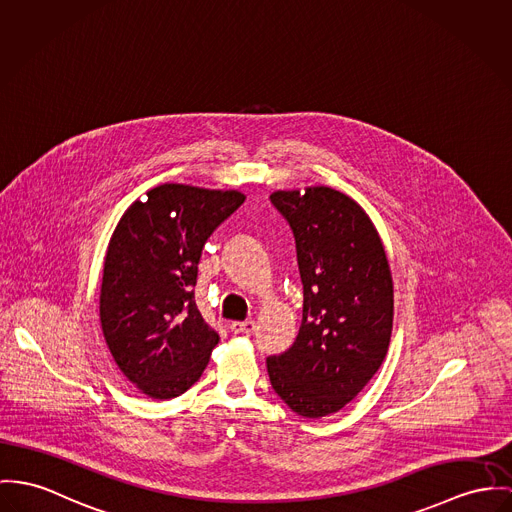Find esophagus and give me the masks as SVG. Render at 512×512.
Returning <instances> with one entry per match:
<instances>
[{"mask_svg":"<svg viewBox=\"0 0 512 512\" xmlns=\"http://www.w3.org/2000/svg\"><path fill=\"white\" fill-rule=\"evenodd\" d=\"M255 321H234L232 325H230V329L234 331V333H253L255 331Z\"/></svg>","mask_w":512,"mask_h":512,"instance_id":"esophagus-1","label":"esophagus"}]
</instances>
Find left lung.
<instances>
[{
	"label": "left lung",
	"mask_w": 512,
	"mask_h": 512,
	"mask_svg": "<svg viewBox=\"0 0 512 512\" xmlns=\"http://www.w3.org/2000/svg\"><path fill=\"white\" fill-rule=\"evenodd\" d=\"M304 284L296 343L267 358L278 397L319 419L343 409L382 366L394 323V280L384 243L364 208L329 187L275 191Z\"/></svg>",
	"instance_id": "8db88e82"
}]
</instances>
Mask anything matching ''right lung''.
I'll return each mask as SVG.
<instances>
[{
  "label": "right lung",
  "mask_w": 512,
  "mask_h": 512,
  "mask_svg": "<svg viewBox=\"0 0 512 512\" xmlns=\"http://www.w3.org/2000/svg\"><path fill=\"white\" fill-rule=\"evenodd\" d=\"M243 200L239 191L165 183L118 220L99 319L118 370L152 399L185 394L220 341L198 312L193 286L206 239Z\"/></svg>",
  "instance_id": "obj_1"
}]
</instances>
